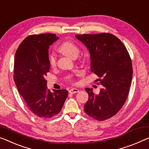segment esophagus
Masks as SVG:
<instances>
[{
    "instance_id": "1",
    "label": "esophagus",
    "mask_w": 149,
    "mask_h": 149,
    "mask_svg": "<svg viewBox=\"0 0 149 149\" xmlns=\"http://www.w3.org/2000/svg\"><path fill=\"white\" fill-rule=\"evenodd\" d=\"M79 89H78V88H71V89H70L68 92H69V93H70V94H74V93H78V92H79Z\"/></svg>"
}]
</instances>
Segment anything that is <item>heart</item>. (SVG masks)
<instances>
[{"label": "heart", "instance_id": "heart-1", "mask_svg": "<svg viewBox=\"0 0 149 149\" xmlns=\"http://www.w3.org/2000/svg\"><path fill=\"white\" fill-rule=\"evenodd\" d=\"M59 50L65 55L72 58H76L80 52L79 48L78 47V46L70 40H66L62 42L60 47H59ZM49 65L52 68L56 67V57L55 54L53 53H52L49 56Z\"/></svg>", "mask_w": 149, "mask_h": 149}]
</instances>
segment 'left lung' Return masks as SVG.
I'll return each instance as SVG.
<instances>
[{
    "label": "left lung",
    "instance_id": "1",
    "mask_svg": "<svg viewBox=\"0 0 149 149\" xmlns=\"http://www.w3.org/2000/svg\"><path fill=\"white\" fill-rule=\"evenodd\" d=\"M85 45L91 57V71L100 78L102 87L98 95L86 88L85 113L98 120L118 113L127 100L132 77V66L125 46L112 34L75 35Z\"/></svg>",
    "mask_w": 149,
    "mask_h": 149
}]
</instances>
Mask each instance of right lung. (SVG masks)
<instances>
[{
  "label": "right lung",
  "instance_id": "add662e5",
  "mask_svg": "<svg viewBox=\"0 0 149 149\" xmlns=\"http://www.w3.org/2000/svg\"><path fill=\"white\" fill-rule=\"evenodd\" d=\"M59 38L54 34L27 36L19 45L15 57L14 79L29 109L39 117L58 114L68 97L65 89L51 92L45 77L49 72V46Z\"/></svg>",
  "mask_w": 149,
  "mask_h": 149
}]
</instances>
